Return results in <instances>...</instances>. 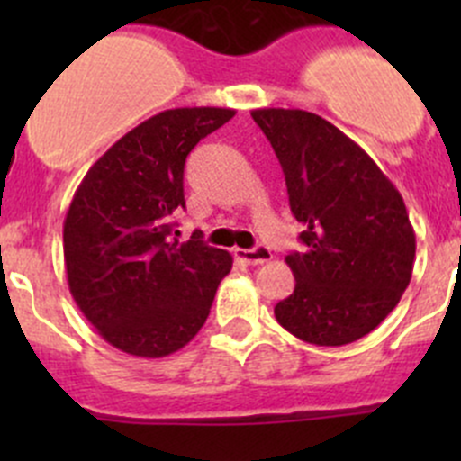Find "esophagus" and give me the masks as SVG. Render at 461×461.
<instances>
[{
    "mask_svg": "<svg viewBox=\"0 0 461 461\" xmlns=\"http://www.w3.org/2000/svg\"><path fill=\"white\" fill-rule=\"evenodd\" d=\"M236 257H240L249 265H263L267 263V260H272V252H269V248H265V245H258V248L254 249H236Z\"/></svg>",
    "mask_w": 461,
    "mask_h": 461,
    "instance_id": "obj_1",
    "label": "esophagus"
}]
</instances>
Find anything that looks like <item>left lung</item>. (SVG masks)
<instances>
[{
	"instance_id": "8db88e82",
	"label": "left lung",
	"mask_w": 461,
	"mask_h": 461,
	"mask_svg": "<svg viewBox=\"0 0 461 461\" xmlns=\"http://www.w3.org/2000/svg\"><path fill=\"white\" fill-rule=\"evenodd\" d=\"M285 176L303 252L285 257L294 292L274 317L301 341L346 346L373 332L402 299L415 263V230L388 176L317 113L254 109Z\"/></svg>"
}]
</instances>
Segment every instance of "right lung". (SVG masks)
Segmentation results:
<instances>
[{
	"label": "right lung",
	"instance_id": "1",
	"mask_svg": "<svg viewBox=\"0 0 461 461\" xmlns=\"http://www.w3.org/2000/svg\"><path fill=\"white\" fill-rule=\"evenodd\" d=\"M234 109H169L120 138L77 187L64 218L73 299L104 341L158 359L187 346L212 310L231 257L194 234L171 239L185 207L189 151Z\"/></svg>",
	"mask_w": 461,
	"mask_h": 461
}]
</instances>
